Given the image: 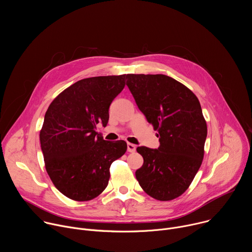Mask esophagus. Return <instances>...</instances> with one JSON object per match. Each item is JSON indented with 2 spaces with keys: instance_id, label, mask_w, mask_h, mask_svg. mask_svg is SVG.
<instances>
[{
  "instance_id": "esophagus-1",
  "label": "esophagus",
  "mask_w": 252,
  "mask_h": 252,
  "mask_svg": "<svg viewBox=\"0 0 252 252\" xmlns=\"http://www.w3.org/2000/svg\"><path fill=\"white\" fill-rule=\"evenodd\" d=\"M136 150L135 145H132V143H127V152L129 153H134Z\"/></svg>"
}]
</instances>
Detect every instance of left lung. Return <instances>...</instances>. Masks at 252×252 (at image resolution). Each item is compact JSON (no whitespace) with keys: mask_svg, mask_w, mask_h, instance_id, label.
I'll use <instances>...</instances> for the list:
<instances>
[{"mask_svg":"<svg viewBox=\"0 0 252 252\" xmlns=\"http://www.w3.org/2000/svg\"><path fill=\"white\" fill-rule=\"evenodd\" d=\"M126 79L139 111L159 134L158 149H136L143 164L135 177L150 196L172 200L189 189L203 159L207 126L199 100L165 75L129 74Z\"/></svg>","mask_w":252,"mask_h":252,"instance_id":"1","label":"left lung"}]
</instances>
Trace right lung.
<instances>
[{
    "label": "right lung",
    "mask_w": 252,
    "mask_h": 252,
    "mask_svg": "<svg viewBox=\"0 0 252 252\" xmlns=\"http://www.w3.org/2000/svg\"><path fill=\"white\" fill-rule=\"evenodd\" d=\"M126 75L81 80L50 104L40 131L45 166L54 186L66 197L88 201L107 187L111 164L126 152L125 140H104L98 124L109 122V109L124 90Z\"/></svg>",
    "instance_id": "1"
}]
</instances>
